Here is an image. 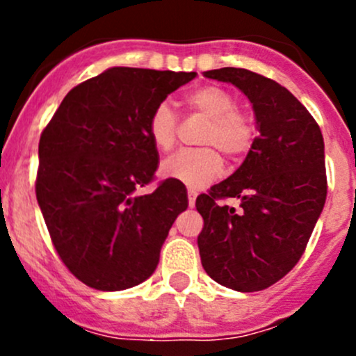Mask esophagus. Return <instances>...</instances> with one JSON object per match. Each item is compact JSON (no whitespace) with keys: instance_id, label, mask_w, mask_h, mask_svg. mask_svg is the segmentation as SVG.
Returning a JSON list of instances; mask_svg holds the SVG:
<instances>
[{"instance_id":"obj_1","label":"esophagus","mask_w":356,"mask_h":356,"mask_svg":"<svg viewBox=\"0 0 356 356\" xmlns=\"http://www.w3.org/2000/svg\"><path fill=\"white\" fill-rule=\"evenodd\" d=\"M196 196H198V193L195 191V189H191L189 188L188 189V201H189V207H195V203H196Z\"/></svg>"}]
</instances>
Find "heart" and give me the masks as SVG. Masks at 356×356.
Here are the masks:
<instances>
[{"instance_id": "heart-1", "label": "heart", "mask_w": 356, "mask_h": 356, "mask_svg": "<svg viewBox=\"0 0 356 356\" xmlns=\"http://www.w3.org/2000/svg\"><path fill=\"white\" fill-rule=\"evenodd\" d=\"M184 103L188 108L208 118L203 145L215 146L229 158H241L250 152L257 129L250 113L236 108V98L232 92L220 86H201L186 96ZM148 134L160 152H168L174 146L177 117L167 103H160L152 111ZM224 160L217 149H182L161 163V174L189 186L191 189H200L210 184L220 174Z\"/></svg>"}]
</instances>
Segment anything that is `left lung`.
<instances>
[{"label":"left lung","mask_w":356,"mask_h":356,"mask_svg":"<svg viewBox=\"0 0 356 356\" xmlns=\"http://www.w3.org/2000/svg\"><path fill=\"white\" fill-rule=\"evenodd\" d=\"M204 77L231 82L253 105L258 138L241 167L196 198L203 217L201 265L218 284L267 289L298 264L327 196L324 138L308 110L281 84L246 68ZM238 197L240 210L218 199Z\"/></svg>","instance_id":"obj_1"}]
</instances>
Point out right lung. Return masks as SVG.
<instances>
[{
  "instance_id": "add662e5",
  "label": "right lung",
  "mask_w": 356,
  "mask_h": 356,
  "mask_svg": "<svg viewBox=\"0 0 356 356\" xmlns=\"http://www.w3.org/2000/svg\"><path fill=\"white\" fill-rule=\"evenodd\" d=\"M196 72L113 67L75 86L42 131L35 196L65 267L99 291L155 272L172 224L188 208L177 181H153L158 152L148 120Z\"/></svg>"
}]
</instances>
